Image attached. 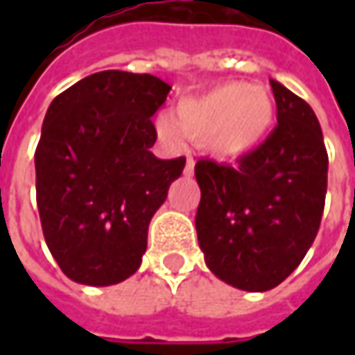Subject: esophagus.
Here are the masks:
<instances>
[{
    "instance_id": "esophagus-1",
    "label": "esophagus",
    "mask_w": 355,
    "mask_h": 355,
    "mask_svg": "<svg viewBox=\"0 0 355 355\" xmlns=\"http://www.w3.org/2000/svg\"><path fill=\"white\" fill-rule=\"evenodd\" d=\"M193 166H196V162L191 159V157H187V162H185V175H193Z\"/></svg>"
}]
</instances>
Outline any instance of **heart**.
<instances>
[{
	"mask_svg": "<svg viewBox=\"0 0 355 355\" xmlns=\"http://www.w3.org/2000/svg\"><path fill=\"white\" fill-rule=\"evenodd\" d=\"M275 120L277 106L268 90L247 83H221L182 98L175 116L157 118V128L175 146L189 138L209 156L237 159L265 142Z\"/></svg>",
	"mask_w": 355,
	"mask_h": 355,
	"instance_id": "b5f03b06",
	"label": "heart"
}]
</instances>
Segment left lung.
<instances>
[{
  "label": "left lung",
  "instance_id": "8db88e82",
  "mask_svg": "<svg viewBox=\"0 0 355 355\" xmlns=\"http://www.w3.org/2000/svg\"><path fill=\"white\" fill-rule=\"evenodd\" d=\"M277 128L237 166L199 159L196 229L205 265L247 293L279 286L320 229L328 154L318 118L300 96L270 80Z\"/></svg>",
  "mask_w": 355,
  "mask_h": 355
}]
</instances>
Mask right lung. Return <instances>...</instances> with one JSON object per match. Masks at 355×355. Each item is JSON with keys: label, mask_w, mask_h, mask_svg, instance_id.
Wrapping results in <instances>:
<instances>
[{"label": "right lung", "mask_w": 355, "mask_h": 355, "mask_svg": "<svg viewBox=\"0 0 355 355\" xmlns=\"http://www.w3.org/2000/svg\"><path fill=\"white\" fill-rule=\"evenodd\" d=\"M170 90L154 75L103 71L49 106L35 150L37 209L53 259L78 284H118L142 265L148 225L185 166L150 152V116Z\"/></svg>", "instance_id": "obj_1"}]
</instances>
